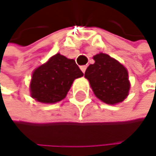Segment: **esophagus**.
<instances>
[{"label":"esophagus","mask_w":156,"mask_h":156,"mask_svg":"<svg viewBox=\"0 0 156 156\" xmlns=\"http://www.w3.org/2000/svg\"><path fill=\"white\" fill-rule=\"evenodd\" d=\"M80 69H81V71H82L83 73H85V71H86V69H87V66H80Z\"/></svg>","instance_id":"esophagus-1"}]
</instances>
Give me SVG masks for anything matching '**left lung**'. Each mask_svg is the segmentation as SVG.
Listing matches in <instances>:
<instances>
[{"instance_id":"obj_1","label":"left lung","mask_w":156,"mask_h":156,"mask_svg":"<svg viewBox=\"0 0 156 156\" xmlns=\"http://www.w3.org/2000/svg\"><path fill=\"white\" fill-rule=\"evenodd\" d=\"M93 59L95 63L88 66L85 77L95 96L107 105L123 102L130 88L126 67L103 52L96 54Z\"/></svg>"}]
</instances>
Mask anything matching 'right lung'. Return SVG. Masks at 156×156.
<instances>
[{
  "label": "right lung",
  "mask_w": 156,
  "mask_h": 156,
  "mask_svg": "<svg viewBox=\"0 0 156 156\" xmlns=\"http://www.w3.org/2000/svg\"><path fill=\"white\" fill-rule=\"evenodd\" d=\"M83 76L75 60L60 53L36 68L30 82L31 97L43 104H54L66 98L73 81Z\"/></svg>",
  "instance_id": "1"
}]
</instances>
